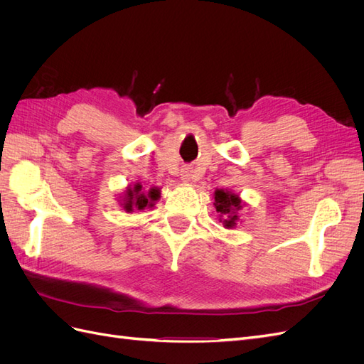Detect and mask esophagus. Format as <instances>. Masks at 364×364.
<instances>
[{
  "instance_id": "esophagus-1",
  "label": "esophagus",
  "mask_w": 364,
  "mask_h": 364,
  "mask_svg": "<svg viewBox=\"0 0 364 364\" xmlns=\"http://www.w3.org/2000/svg\"><path fill=\"white\" fill-rule=\"evenodd\" d=\"M181 179L183 182H190L193 179V168L191 167H183L181 171Z\"/></svg>"
}]
</instances>
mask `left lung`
<instances>
[{
  "instance_id": "1",
  "label": "left lung",
  "mask_w": 364,
  "mask_h": 364,
  "mask_svg": "<svg viewBox=\"0 0 364 364\" xmlns=\"http://www.w3.org/2000/svg\"><path fill=\"white\" fill-rule=\"evenodd\" d=\"M214 206L218 213L220 222H223V226L228 229H232L237 226L238 222V211L243 209V200L240 196L229 191V190H215L214 193Z\"/></svg>"
}]
</instances>
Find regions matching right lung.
<instances>
[{"label": "right lung", "instance_id": "add662e5", "mask_svg": "<svg viewBox=\"0 0 364 364\" xmlns=\"http://www.w3.org/2000/svg\"><path fill=\"white\" fill-rule=\"evenodd\" d=\"M161 197V188L158 186H151L149 191L142 190V185L136 182L135 185L127 186L123 196L119 197V205L123 206L126 213H132L134 209L142 211L146 208H153L155 202L159 200Z\"/></svg>", "mask_w": 364, "mask_h": 364}]
</instances>
